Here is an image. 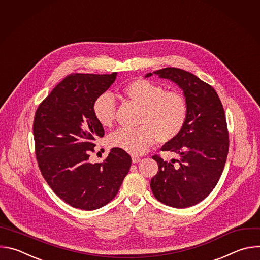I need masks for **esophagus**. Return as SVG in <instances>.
<instances>
[{
	"mask_svg": "<svg viewBox=\"0 0 260 260\" xmlns=\"http://www.w3.org/2000/svg\"><path fill=\"white\" fill-rule=\"evenodd\" d=\"M132 160H133V164H137V162H139L141 160V158L139 156H137V155H133L132 156Z\"/></svg>",
	"mask_w": 260,
	"mask_h": 260,
	"instance_id": "esophagus-1",
	"label": "esophagus"
}]
</instances>
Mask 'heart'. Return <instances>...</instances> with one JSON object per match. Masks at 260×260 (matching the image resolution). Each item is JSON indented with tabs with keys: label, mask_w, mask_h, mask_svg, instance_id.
I'll return each instance as SVG.
<instances>
[{
	"label": "heart",
	"mask_w": 260,
	"mask_h": 260,
	"mask_svg": "<svg viewBox=\"0 0 260 260\" xmlns=\"http://www.w3.org/2000/svg\"><path fill=\"white\" fill-rule=\"evenodd\" d=\"M121 94L141 107L137 128H119L109 136L110 146L132 154L147 151L157 140L168 143L183 131L188 118V103L178 90H165L164 86L147 79H135L120 89ZM115 102L108 93L99 95L92 111L103 127L112 125Z\"/></svg>",
	"instance_id": "obj_1"
}]
</instances>
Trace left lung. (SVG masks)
Instances as JSON below:
<instances>
[{"label":"left lung","mask_w":260,"mask_h":260,"mask_svg":"<svg viewBox=\"0 0 260 260\" xmlns=\"http://www.w3.org/2000/svg\"><path fill=\"white\" fill-rule=\"evenodd\" d=\"M153 74L183 90L188 118L181 134L161 147L178 158L166 161L159 155L152 156L158 172L150 186L154 197L167 206L191 207L211 193L223 172L230 146L224 109L216 90L189 72L165 68Z\"/></svg>","instance_id":"8db88e82"}]
</instances>
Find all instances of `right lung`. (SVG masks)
Returning a JSON list of instances; mask_svg holds the SVG:
<instances>
[{"mask_svg":"<svg viewBox=\"0 0 260 260\" xmlns=\"http://www.w3.org/2000/svg\"><path fill=\"white\" fill-rule=\"evenodd\" d=\"M116 75L71 74L36 111L32 132L39 169L54 193L74 208L91 211L112 201L132 165L119 148H112L104 162L88 160L95 139L105 134L94 118L93 102Z\"/></svg>","mask_w":260,"mask_h":260,"instance_id":"obj_1","label":"right lung"}]
</instances>
